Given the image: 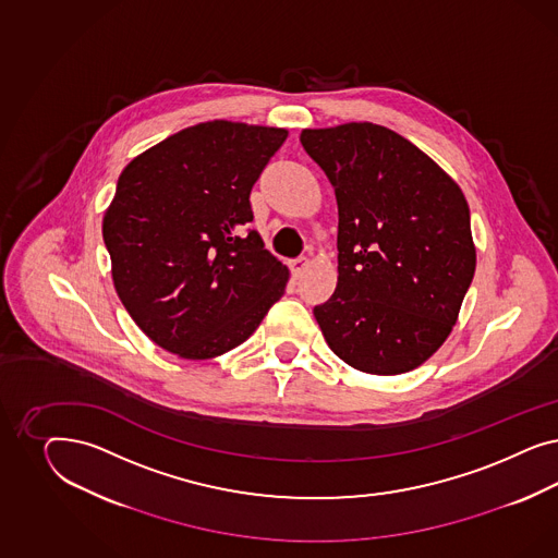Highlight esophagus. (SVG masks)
Instances as JSON below:
<instances>
[{
    "label": "esophagus",
    "mask_w": 558,
    "mask_h": 558,
    "mask_svg": "<svg viewBox=\"0 0 558 558\" xmlns=\"http://www.w3.org/2000/svg\"><path fill=\"white\" fill-rule=\"evenodd\" d=\"M306 268H308V259L306 257H296V259L290 262V270H292L294 278H301Z\"/></svg>",
    "instance_id": "1"
}]
</instances>
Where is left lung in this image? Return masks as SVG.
<instances>
[{"instance_id": "8db88e82", "label": "left lung", "mask_w": 558, "mask_h": 558, "mask_svg": "<svg viewBox=\"0 0 558 558\" xmlns=\"http://www.w3.org/2000/svg\"><path fill=\"white\" fill-rule=\"evenodd\" d=\"M301 143L338 198V288L313 308L325 341L355 371L422 366L473 282L464 194L413 143L372 122L303 131Z\"/></svg>"}]
</instances>
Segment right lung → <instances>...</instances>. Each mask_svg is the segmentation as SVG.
I'll list each match as a JSON object with an SVG mask.
<instances>
[{
    "instance_id": "obj_1",
    "label": "right lung",
    "mask_w": 558,
    "mask_h": 558,
    "mask_svg": "<svg viewBox=\"0 0 558 558\" xmlns=\"http://www.w3.org/2000/svg\"><path fill=\"white\" fill-rule=\"evenodd\" d=\"M284 129L215 120L168 136L120 173L101 233L120 301L141 331L186 360L243 343L288 282L250 194Z\"/></svg>"
}]
</instances>
